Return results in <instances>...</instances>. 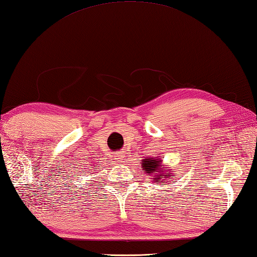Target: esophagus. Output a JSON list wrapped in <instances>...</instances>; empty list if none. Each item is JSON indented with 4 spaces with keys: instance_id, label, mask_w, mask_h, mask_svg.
Here are the masks:
<instances>
[{
    "instance_id": "34e87169",
    "label": "esophagus",
    "mask_w": 257,
    "mask_h": 257,
    "mask_svg": "<svg viewBox=\"0 0 257 257\" xmlns=\"http://www.w3.org/2000/svg\"><path fill=\"white\" fill-rule=\"evenodd\" d=\"M123 158H124L123 153H116L115 159H117V162H122V161H123Z\"/></svg>"
}]
</instances>
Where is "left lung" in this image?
<instances>
[{"label":"left lung","instance_id":"8db88e82","mask_svg":"<svg viewBox=\"0 0 257 257\" xmlns=\"http://www.w3.org/2000/svg\"><path fill=\"white\" fill-rule=\"evenodd\" d=\"M142 163V168L145 170V173L150 176H153V182H161L167 181L170 179L172 177V173L170 170L167 169L166 167H164L165 165H163V161L158 157H151V158H143ZM169 168V167H168Z\"/></svg>","mask_w":257,"mask_h":257}]
</instances>
